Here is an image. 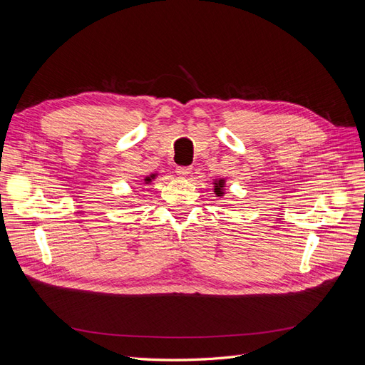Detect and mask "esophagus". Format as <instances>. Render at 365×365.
Segmentation results:
<instances>
[{"instance_id":"obj_1","label":"esophagus","mask_w":365,"mask_h":365,"mask_svg":"<svg viewBox=\"0 0 365 365\" xmlns=\"http://www.w3.org/2000/svg\"><path fill=\"white\" fill-rule=\"evenodd\" d=\"M190 172H192L190 165H178V168H176V175L180 176H187Z\"/></svg>"}]
</instances>
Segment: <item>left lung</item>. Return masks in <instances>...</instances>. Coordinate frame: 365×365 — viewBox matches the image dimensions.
Instances as JSON below:
<instances>
[{
  "label": "left lung",
  "mask_w": 365,
  "mask_h": 365,
  "mask_svg": "<svg viewBox=\"0 0 365 365\" xmlns=\"http://www.w3.org/2000/svg\"><path fill=\"white\" fill-rule=\"evenodd\" d=\"M224 185H225V181L224 180H219V181H215V193L217 196H222L224 195Z\"/></svg>",
  "instance_id": "8db88e82"
}]
</instances>
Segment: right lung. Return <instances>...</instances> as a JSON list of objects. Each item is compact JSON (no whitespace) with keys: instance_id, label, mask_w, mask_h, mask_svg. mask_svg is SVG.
I'll list each match as a JSON object with an SVG mask.
<instances>
[{"instance_id":"obj_1","label":"right lung","mask_w":365,"mask_h":365,"mask_svg":"<svg viewBox=\"0 0 365 365\" xmlns=\"http://www.w3.org/2000/svg\"><path fill=\"white\" fill-rule=\"evenodd\" d=\"M153 176H155V175H150V178H149V176H148V178H146L145 181H146V182H150V181L153 180Z\"/></svg>"}]
</instances>
